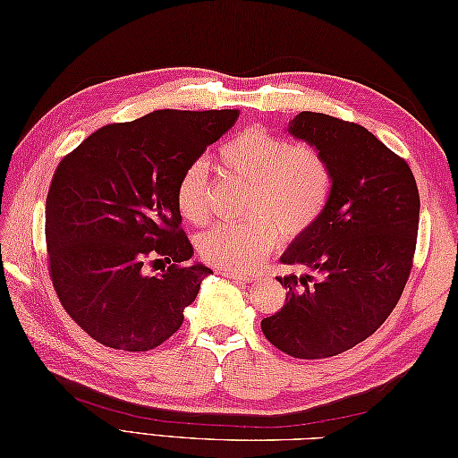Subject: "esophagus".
Wrapping results in <instances>:
<instances>
[{"mask_svg":"<svg viewBox=\"0 0 458 458\" xmlns=\"http://www.w3.org/2000/svg\"><path fill=\"white\" fill-rule=\"evenodd\" d=\"M222 276L226 277H232V279H240L244 281V284H250V281H254V276L251 274H246V271H236V269H220Z\"/></svg>","mask_w":458,"mask_h":458,"instance_id":"1","label":"esophagus"}]
</instances>
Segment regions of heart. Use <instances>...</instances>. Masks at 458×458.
<instances>
[{"label":"heart","instance_id":"1","mask_svg":"<svg viewBox=\"0 0 458 458\" xmlns=\"http://www.w3.org/2000/svg\"><path fill=\"white\" fill-rule=\"evenodd\" d=\"M218 167L244 182L246 220L216 224L199 238V254L210 266L248 267L284 238L303 236L327 210L333 171L315 145L293 143L264 128H248L220 145ZM174 200L192 226L210 218V182L204 163L181 173Z\"/></svg>","mask_w":458,"mask_h":458}]
</instances>
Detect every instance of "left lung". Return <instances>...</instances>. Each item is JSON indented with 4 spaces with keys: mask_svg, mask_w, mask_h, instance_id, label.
Returning <instances> with one entry per match:
<instances>
[{
    "mask_svg": "<svg viewBox=\"0 0 458 458\" xmlns=\"http://www.w3.org/2000/svg\"><path fill=\"white\" fill-rule=\"evenodd\" d=\"M289 133L325 155L333 191L323 216L281 258L318 279L277 277L285 305L261 330L281 352L318 360L372 336L395 309L413 267L420 191L405 159L354 122L301 112Z\"/></svg>",
    "mask_w": 458,
    "mask_h": 458,
    "instance_id": "1",
    "label": "left lung"
}]
</instances>
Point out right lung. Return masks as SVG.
Here are the masks:
<instances>
[{"label": "right lung", "instance_id": "add662e5", "mask_svg": "<svg viewBox=\"0 0 458 458\" xmlns=\"http://www.w3.org/2000/svg\"><path fill=\"white\" fill-rule=\"evenodd\" d=\"M238 110H157L108 123L64 155L47 194V261L64 310L96 343L128 352L163 344L212 271L187 266L174 189ZM165 259L167 270L148 267Z\"/></svg>", "mask_w": 458, "mask_h": 458}]
</instances>
